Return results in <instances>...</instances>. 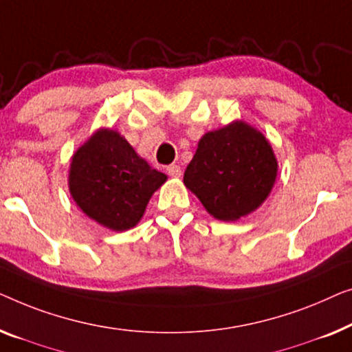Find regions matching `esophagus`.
<instances>
[{"instance_id": "34e87169", "label": "esophagus", "mask_w": 352, "mask_h": 352, "mask_svg": "<svg viewBox=\"0 0 352 352\" xmlns=\"http://www.w3.org/2000/svg\"><path fill=\"white\" fill-rule=\"evenodd\" d=\"M167 174H169L170 177H180L182 175V167L177 166V164L167 166Z\"/></svg>"}]
</instances>
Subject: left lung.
<instances>
[{"mask_svg": "<svg viewBox=\"0 0 352 352\" xmlns=\"http://www.w3.org/2000/svg\"><path fill=\"white\" fill-rule=\"evenodd\" d=\"M276 174L277 162L268 140L237 121L201 138L183 182L210 215L234 221L266 199Z\"/></svg>", "mask_w": 352, "mask_h": 352, "instance_id": "1", "label": "left lung"}]
</instances>
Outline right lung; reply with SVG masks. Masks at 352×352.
I'll return each instance as SVG.
<instances>
[{"instance_id":"obj_1","label":"right lung","mask_w":352,"mask_h":352,"mask_svg":"<svg viewBox=\"0 0 352 352\" xmlns=\"http://www.w3.org/2000/svg\"><path fill=\"white\" fill-rule=\"evenodd\" d=\"M166 174L115 131H98L73 156L70 192L84 214L115 231L135 226Z\"/></svg>"}]
</instances>
